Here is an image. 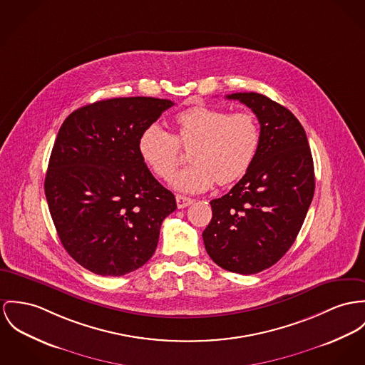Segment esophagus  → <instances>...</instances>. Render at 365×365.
<instances>
[{
	"mask_svg": "<svg viewBox=\"0 0 365 365\" xmlns=\"http://www.w3.org/2000/svg\"><path fill=\"white\" fill-rule=\"evenodd\" d=\"M193 202V200L190 197L180 196L178 195L176 196V204H178V208H186L187 205H190Z\"/></svg>",
	"mask_w": 365,
	"mask_h": 365,
	"instance_id": "34e87169",
	"label": "esophagus"
}]
</instances>
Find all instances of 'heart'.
<instances>
[{
  "label": "heart",
  "mask_w": 365,
  "mask_h": 365,
  "mask_svg": "<svg viewBox=\"0 0 365 365\" xmlns=\"http://www.w3.org/2000/svg\"><path fill=\"white\" fill-rule=\"evenodd\" d=\"M176 135L160 125L141 132L138 151L143 163L161 179H169L179 164L180 146L192 147L189 167L170 179L175 190L201 193L240 179L257 155L261 128L252 113H230L214 107H193L175 116Z\"/></svg>",
  "instance_id": "heart-1"
}]
</instances>
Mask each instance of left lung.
<instances>
[{"mask_svg": "<svg viewBox=\"0 0 365 365\" xmlns=\"http://www.w3.org/2000/svg\"><path fill=\"white\" fill-rule=\"evenodd\" d=\"M226 98L255 113L261 143L245 176L211 200L202 240L221 268L252 275L272 267L294 243L314 197V163L306 132L287 108L258 93Z\"/></svg>", "mask_w": 365, "mask_h": 365, "instance_id": "left-lung-1", "label": "left lung"}]
</instances>
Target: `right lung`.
Masks as SVG:
<instances>
[{
    "instance_id": "1",
    "label": "right lung",
    "mask_w": 365,
    "mask_h": 365,
    "mask_svg": "<svg viewBox=\"0 0 365 365\" xmlns=\"http://www.w3.org/2000/svg\"><path fill=\"white\" fill-rule=\"evenodd\" d=\"M170 100L120 97L71 113L56 136L44 190L59 240L90 272L120 277L155 252L175 196L143 163L141 132Z\"/></svg>"
}]
</instances>
